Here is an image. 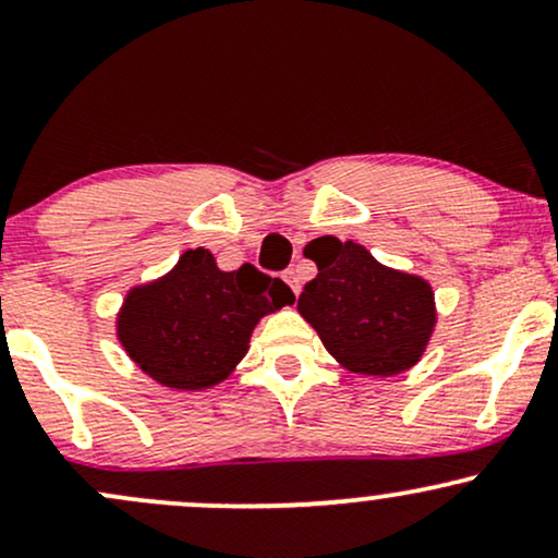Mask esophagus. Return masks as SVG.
<instances>
[{"instance_id":"esophagus-1","label":"esophagus","mask_w":558,"mask_h":558,"mask_svg":"<svg viewBox=\"0 0 558 558\" xmlns=\"http://www.w3.org/2000/svg\"><path fill=\"white\" fill-rule=\"evenodd\" d=\"M283 280H286V283H288V288H291V291H293V293H296V296H299V291H301V283H299V275H296V272H293V270H286V272H283Z\"/></svg>"}]
</instances>
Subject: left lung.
I'll return each instance as SVG.
<instances>
[{
    "label": "left lung",
    "mask_w": 558,
    "mask_h": 558,
    "mask_svg": "<svg viewBox=\"0 0 558 558\" xmlns=\"http://www.w3.org/2000/svg\"><path fill=\"white\" fill-rule=\"evenodd\" d=\"M304 254L317 278L304 286L296 310L343 369L393 377L422 360L438 323L425 278L380 265L362 243L332 235L312 241Z\"/></svg>",
    "instance_id": "left-lung-1"
}]
</instances>
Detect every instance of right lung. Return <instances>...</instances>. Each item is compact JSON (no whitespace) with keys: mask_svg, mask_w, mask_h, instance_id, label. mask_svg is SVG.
Segmentation results:
<instances>
[{"mask_svg":"<svg viewBox=\"0 0 558 558\" xmlns=\"http://www.w3.org/2000/svg\"><path fill=\"white\" fill-rule=\"evenodd\" d=\"M293 301L280 278L252 265L226 272L198 246L162 278L133 286L114 330L125 354L159 386L207 390L239 367L259 319Z\"/></svg>","mask_w":558,"mask_h":558,"instance_id":"add662e5","label":"right lung"}]
</instances>
